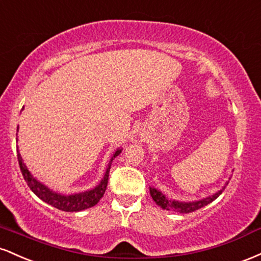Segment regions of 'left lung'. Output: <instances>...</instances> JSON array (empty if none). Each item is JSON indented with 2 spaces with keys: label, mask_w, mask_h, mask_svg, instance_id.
Wrapping results in <instances>:
<instances>
[{
  "label": "left lung",
  "mask_w": 261,
  "mask_h": 261,
  "mask_svg": "<svg viewBox=\"0 0 261 261\" xmlns=\"http://www.w3.org/2000/svg\"><path fill=\"white\" fill-rule=\"evenodd\" d=\"M228 184V182H227ZM226 189V187H223V189H221L220 191H217L215 195L206 197V199L199 200V201H194V202H179V201H174V200H169L167 199L166 195L158 191L157 189L149 188V193H151L152 199L154 200V202L157 203L158 206H161L163 210H168V211H173V212H179V214H189V212H194L196 210L203 207V206L208 205L210 202H212L214 200H216L218 196L222 194V191Z\"/></svg>",
  "instance_id": "8db88e82"
}]
</instances>
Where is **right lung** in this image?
<instances>
[{
	"mask_svg": "<svg viewBox=\"0 0 261 261\" xmlns=\"http://www.w3.org/2000/svg\"><path fill=\"white\" fill-rule=\"evenodd\" d=\"M121 149H118L113 155V158H115L116 155L120 154ZM18 157V163H19V168L20 172H22L23 178L28 184V187L31 188V190L33 193L37 195L39 199H41L43 201H45L49 205L54 206V207L61 210V211H67V212H77V211H82V210L89 208L92 206H94L99 200L103 197L104 193L107 190V185H108V178H109V170H110V164L109 167L107 168L106 174H104V178L101 179V181L99 182L98 187H95L93 190L86 191V193H81V194H74V195H60V194L54 193V191L47 189L45 185L39 182L37 179L33 178V175L31 174L28 169H27L25 164L23 163L22 157L20 154H17ZM112 158V161H113ZM110 161V162H112Z\"/></svg>",
	"mask_w": 261,
	"mask_h": 261,
	"instance_id": "obj_1",
	"label": "right lung"
}]
</instances>
